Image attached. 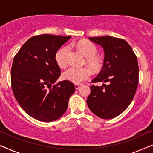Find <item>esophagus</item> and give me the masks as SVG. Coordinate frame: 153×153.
<instances>
[{"label":"esophagus","mask_w":153,"mask_h":153,"mask_svg":"<svg viewBox=\"0 0 153 153\" xmlns=\"http://www.w3.org/2000/svg\"><path fill=\"white\" fill-rule=\"evenodd\" d=\"M74 86H75V89L76 90H78L79 88H80V86H81V84H75L74 85Z\"/></svg>","instance_id":"1"}]
</instances>
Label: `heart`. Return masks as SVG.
Listing matches in <instances>:
<instances>
[{
	"mask_svg": "<svg viewBox=\"0 0 153 153\" xmlns=\"http://www.w3.org/2000/svg\"><path fill=\"white\" fill-rule=\"evenodd\" d=\"M76 47L86 58L87 62L90 66L95 70H98L102 67V60L98 56H96L97 49L95 45L91 42L87 40H81L76 44ZM68 48L62 47L56 52L55 60L56 63L60 68L66 65V53ZM92 72L88 68H76L70 67L66 70L62 74V78L65 80L79 84L82 81L87 80L91 77Z\"/></svg>",
	"mask_w": 153,
	"mask_h": 153,
	"instance_id": "1",
	"label": "heart"
}]
</instances>
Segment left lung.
<instances>
[{"instance_id": "left-lung-1", "label": "left lung", "mask_w": 153, "mask_h": 153, "mask_svg": "<svg viewBox=\"0 0 153 153\" xmlns=\"http://www.w3.org/2000/svg\"><path fill=\"white\" fill-rule=\"evenodd\" d=\"M88 39L103 47L104 51L103 67L92 82L108 85H91L88 106L100 118H114L128 107L134 97L139 83L137 58L123 39L111 36Z\"/></svg>"}]
</instances>
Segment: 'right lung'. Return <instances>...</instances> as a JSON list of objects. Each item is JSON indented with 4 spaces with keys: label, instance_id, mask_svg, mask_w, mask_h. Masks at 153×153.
Returning <instances> with one entry per match:
<instances>
[{
    "label": "right lung",
    "instance_id": "1",
    "mask_svg": "<svg viewBox=\"0 0 153 153\" xmlns=\"http://www.w3.org/2000/svg\"><path fill=\"white\" fill-rule=\"evenodd\" d=\"M70 38L47 34L34 36L14 58L11 83L14 97L24 111L37 120L52 122L60 118L74 93L70 81L53 85L60 75L56 53Z\"/></svg>",
    "mask_w": 153,
    "mask_h": 153
}]
</instances>
